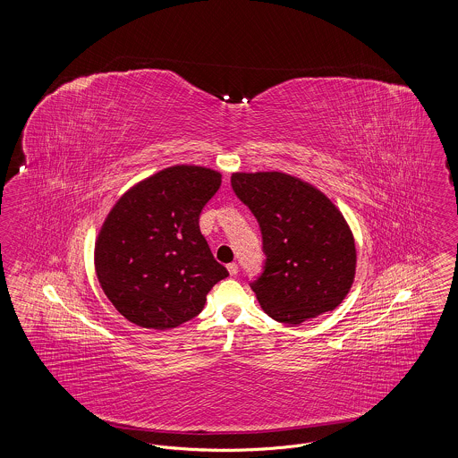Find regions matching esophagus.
<instances>
[{"label": "esophagus", "instance_id": "obj_1", "mask_svg": "<svg viewBox=\"0 0 458 458\" xmlns=\"http://www.w3.org/2000/svg\"><path fill=\"white\" fill-rule=\"evenodd\" d=\"M226 267H228V273H230L232 276H237V273H239V266H237L235 262H230Z\"/></svg>", "mask_w": 458, "mask_h": 458}]
</instances>
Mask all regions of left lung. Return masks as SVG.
Returning <instances> with one entry per match:
<instances>
[{
  "label": "left lung",
  "instance_id": "8db88e82",
  "mask_svg": "<svg viewBox=\"0 0 458 458\" xmlns=\"http://www.w3.org/2000/svg\"><path fill=\"white\" fill-rule=\"evenodd\" d=\"M232 189L261 228L266 259L250 288L262 310L295 327L342 304L357 256L335 204L301 178L280 172L233 174Z\"/></svg>",
  "mask_w": 458,
  "mask_h": 458
}]
</instances>
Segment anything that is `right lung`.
Returning a JSON list of instances; mask_svg holds the SVG:
<instances>
[{"mask_svg":"<svg viewBox=\"0 0 458 458\" xmlns=\"http://www.w3.org/2000/svg\"><path fill=\"white\" fill-rule=\"evenodd\" d=\"M219 185L218 172L178 165L131 187L109 211L96 242V273L133 325L170 329L191 321L228 276L199 228Z\"/></svg>","mask_w":458,"mask_h":458,"instance_id":"add662e5","label":"right lung"}]
</instances>
